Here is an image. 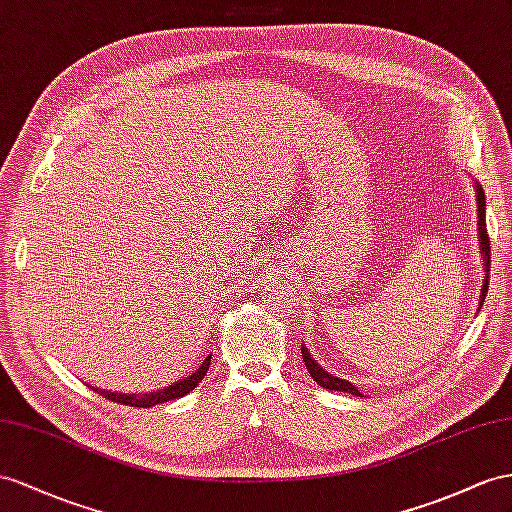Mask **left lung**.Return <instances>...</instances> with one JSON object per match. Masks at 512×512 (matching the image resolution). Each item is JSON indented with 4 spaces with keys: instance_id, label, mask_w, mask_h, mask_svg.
Here are the masks:
<instances>
[{
    "instance_id": "obj_1",
    "label": "left lung",
    "mask_w": 512,
    "mask_h": 512,
    "mask_svg": "<svg viewBox=\"0 0 512 512\" xmlns=\"http://www.w3.org/2000/svg\"><path fill=\"white\" fill-rule=\"evenodd\" d=\"M476 199H478V235H480V253H482V259H484V272H487V277H484L482 281V292H480V300H478V309L482 307L484 303V296H487V290H489V268H491V244H489V233H487V220H484V205H487V199H484V192L482 188L476 183ZM300 352H303V361L307 365V370L311 374L313 381H316L320 387L324 389H333V391H346V393H352V396H363V393L352 385L348 381H344V378H337L333 374H329L326 370H322L320 365L313 361L311 352L307 350V346L303 344L300 346Z\"/></svg>"
}]
</instances>
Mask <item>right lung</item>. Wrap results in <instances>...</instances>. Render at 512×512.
Returning a JSON list of instances; mask_svg holds the SVG:
<instances>
[{
  "label": "right lung",
  "instance_id": "obj_1",
  "mask_svg": "<svg viewBox=\"0 0 512 512\" xmlns=\"http://www.w3.org/2000/svg\"><path fill=\"white\" fill-rule=\"evenodd\" d=\"M209 361H212V355H207L205 361L199 365V370H194L190 376H183L179 378L177 383H173L166 389L160 391H151V393H144V396H138V393H119V391H108V389H97L93 387V391L101 393L103 398H108L112 402H119L125 406H140V409H149L153 404H162L168 400H175V398H183L186 393H190L196 385L203 381V376L209 370Z\"/></svg>",
  "mask_w": 512,
  "mask_h": 512
}]
</instances>
